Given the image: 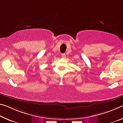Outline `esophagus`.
<instances>
[{
	"label": "esophagus",
	"mask_w": 123,
	"mask_h": 123,
	"mask_svg": "<svg viewBox=\"0 0 123 123\" xmlns=\"http://www.w3.org/2000/svg\"><path fill=\"white\" fill-rule=\"evenodd\" d=\"M61 56H62V58H66V55H65V54H62V55H61Z\"/></svg>",
	"instance_id": "34e87169"
}]
</instances>
